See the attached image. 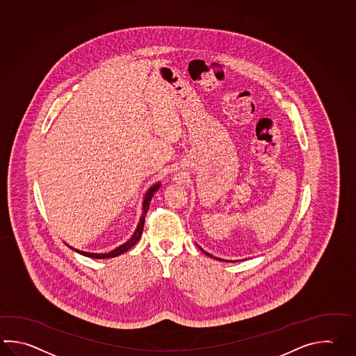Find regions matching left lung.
Segmentation results:
<instances>
[{"label": "left lung", "instance_id": "8db88e82", "mask_svg": "<svg viewBox=\"0 0 356 356\" xmlns=\"http://www.w3.org/2000/svg\"><path fill=\"white\" fill-rule=\"evenodd\" d=\"M197 247H199V248H200V250H202V251H203L204 254H207V256H209V257H211V259H214V260H217V261L236 262V261H232V260H225V259H220V257H216V256H213V254H208V252H207V251H204V250H203V248H202V247H200V246H197Z\"/></svg>", "mask_w": 356, "mask_h": 356}]
</instances>
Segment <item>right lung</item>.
<instances>
[{"instance_id":"1","label":"right lung","mask_w":356,"mask_h":356,"mask_svg":"<svg viewBox=\"0 0 356 356\" xmlns=\"http://www.w3.org/2000/svg\"><path fill=\"white\" fill-rule=\"evenodd\" d=\"M161 182H157V184H154L152 185L149 189L147 190V193L145 194V199H143V204H142V208H143V211H142V216L139 218L138 225H137V228H136V231L134 233L131 234V238L127 241L125 243H123L122 246L116 247L115 250H113V251H110V252H106V254H94V252H86V251H81V250H77V248H74L72 246H67L70 247L72 251L74 252H77V254H82V256H86V257H91V259H111V257H116V256H119V254H124V252H127L129 248L134 246L137 242H138L139 238H140V236H142V232H143V225H145V214H147V211H148V208H149V203H151V199H152L153 194L157 191V190L160 189Z\"/></svg>"}]
</instances>
